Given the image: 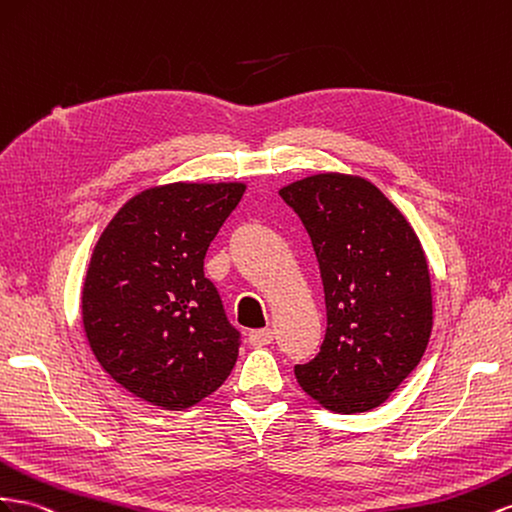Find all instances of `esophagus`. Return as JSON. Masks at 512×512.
Masks as SVG:
<instances>
[{"label":"esophagus","mask_w":512,"mask_h":512,"mask_svg":"<svg viewBox=\"0 0 512 512\" xmlns=\"http://www.w3.org/2000/svg\"><path fill=\"white\" fill-rule=\"evenodd\" d=\"M273 342V329H254L250 331V344L252 347H267V344Z\"/></svg>","instance_id":"34e87169"}]
</instances>
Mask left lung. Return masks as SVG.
Wrapping results in <instances>:
<instances>
[{"label": "left lung", "instance_id": "8db88e82", "mask_svg": "<svg viewBox=\"0 0 512 512\" xmlns=\"http://www.w3.org/2000/svg\"><path fill=\"white\" fill-rule=\"evenodd\" d=\"M306 226L325 290L327 331L295 377L334 413L383 405L420 364L433 331L428 260L385 193L355 174L323 172L280 189Z\"/></svg>", "mask_w": 512, "mask_h": 512}]
</instances>
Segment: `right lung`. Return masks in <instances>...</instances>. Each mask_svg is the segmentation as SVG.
<instances>
[{
	"instance_id": "add662e5",
	"label": "right lung",
	"mask_w": 512,
	"mask_h": 512,
	"mask_svg": "<svg viewBox=\"0 0 512 512\" xmlns=\"http://www.w3.org/2000/svg\"><path fill=\"white\" fill-rule=\"evenodd\" d=\"M245 183H168L137 193L96 241L81 288L94 357L124 390L161 409L198 405L228 379L239 331L204 256Z\"/></svg>"
}]
</instances>
